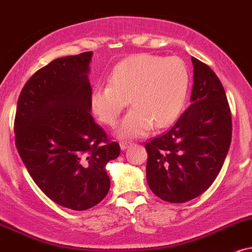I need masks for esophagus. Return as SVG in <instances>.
<instances>
[{"label": "esophagus", "instance_id": "esophagus-1", "mask_svg": "<svg viewBox=\"0 0 252 252\" xmlns=\"http://www.w3.org/2000/svg\"><path fill=\"white\" fill-rule=\"evenodd\" d=\"M131 144L132 143H130V142H121V144H120L121 150H126V148H129Z\"/></svg>", "mask_w": 252, "mask_h": 252}]
</instances>
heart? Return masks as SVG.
<instances>
[{"label":"heart","mask_w":252,"mask_h":252,"mask_svg":"<svg viewBox=\"0 0 252 252\" xmlns=\"http://www.w3.org/2000/svg\"><path fill=\"white\" fill-rule=\"evenodd\" d=\"M90 95L93 111L105 126H114L126 105L131 110L117 129L121 138L145 136L155 128L171 126L180 116L189 88V71L178 57L138 54L121 61Z\"/></svg>","instance_id":"heart-1"}]
</instances>
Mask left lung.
<instances>
[{
    "instance_id": "8db88e82",
    "label": "left lung",
    "mask_w": 252,
    "mask_h": 252,
    "mask_svg": "<svg viewBox=\"0 0 252 252\" xmlns=\"http://www.w3.org/2000/svg\"><path fill=\"white\" fill-rule=\"evenodd\" d=\"M191 61V105L169 131L145 143L148 184L170 203L202 195L220 174L231 143V111L222 83L210 66Z\"/></svg>"
}]
</instances>
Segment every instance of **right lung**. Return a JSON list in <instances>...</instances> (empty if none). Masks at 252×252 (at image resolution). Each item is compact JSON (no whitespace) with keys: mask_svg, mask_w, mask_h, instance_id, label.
Segmentation results:
<instances>
[{"mask_svg":"<svg viewBox=\"0 0 252 252\" xmlns=\"http://www.w3.org/2000/svg\"><path fill=\"white\" fill-rule=\"evenodd\" d=\"M92 56L61 57L36 71L20 94L14 123L17 151L36 186L76 211L107 196L105 165L121 153L90 114Z\"/></svg>","mask_w":252,"mask_h":252,"instance_id":"add662e5","label":"right lung"}]
</instances>
